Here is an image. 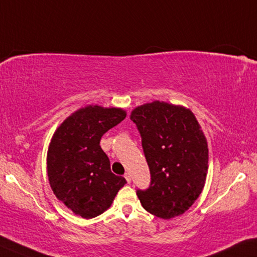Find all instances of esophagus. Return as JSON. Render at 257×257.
Segmentation results:
<instances>
[{"label": "esophagus", "instance_id": "1", "mask_svg": "<svg viewBox=\"0 0 257 257\" xmlns=\"http://www.w3.org/2000/svg\"><path fill=\"white\" fill-rule=\"evenodd\" d=\"M125 179H126V181H127V183L130 184V183H131V175H130V173L128 172H126L125 173Z\"/></svg>", "mask_w": 257, "mask_h": 257}]
</instances>
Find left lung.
Wrapping results in <instances>:
<instances>
[{
    "label": "left lung",
    "instance_id": "1",
    "mask_svg": "<svg viewBox=\"0 0 257 257\" xmlns=\"http://www.w3.org/2000/svg\"><path fill=\"white\" fill-rule=\"evenodd\" d=\"M131 119L141 136L151 185L138 189L146 210L163 219L184 214L202 192L208 170L207 139L189 109L154 101Z\"/></svg>",
    "mask_w": 257,
    "mask_h": 257
}]
</instances>
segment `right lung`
I'll return each mask as SVG.
<instances>
[{
    "mask_svg": "<svg viewBox=\"0 0 257 257\" xmlns=\"http://www.w3.org/2000/svg\"><path fill=\"white\" fill-rule=\"evenodd\" d=\"M125 117L123 109L87 105L66 118L50 141L47 155L50 187L82 218L104 212L126 184L124 177L111 172L100 146L102 136Z\"/></svg>",
    "mask_w": 257,
    "mask_h": 257,
    "instance_id": "add662e5",
    "label": "right lung"
}]
</instances>
